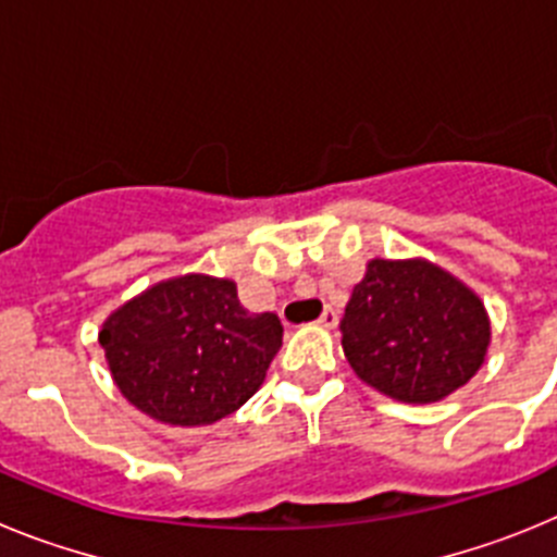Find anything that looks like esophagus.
<instances>
[{"instance_id": "34e87169", "label": "esophagus", "mask_w": 557, "mask_h": 557, "mask_svg": "<svg viewBox=\"0 0 557 557\" xmlns=\"http://www.w3.org/2000/svg\"><path fill=\"white\" fill-rule=\"evenodd\" d=\"M318 323H321V326H326V329L337 326V309H332V307L323 309V314L318 318Z\"/></svg>"}]
</instances>
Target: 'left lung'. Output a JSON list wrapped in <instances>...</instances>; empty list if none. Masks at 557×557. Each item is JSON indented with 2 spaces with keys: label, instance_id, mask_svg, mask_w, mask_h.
Masks as SVG:
<instances>
[{
  "label": "left lung",
  "instance_id": "obj_1",
  "mask_svg": "<svg viewBox=\"0 0 557 557\" xmlns=\"http://www.w3.org/2000/svg\"><path fill=\"white\" fill-rule=\"evenodd\" d=\"M362 382L407 405H430L480 371L491 326L482 301L424 259H373L339 321Z\"/></svg>",
  "mask_w": 557,
  "mask_h": 557
}]
</instances>
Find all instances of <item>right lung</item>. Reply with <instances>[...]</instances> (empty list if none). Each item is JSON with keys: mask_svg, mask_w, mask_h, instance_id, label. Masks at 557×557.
Segmentation results:
<instances>
[{"mask_svg": "<svg viewBox=\"0 0 557 557\" xmlns=\"http://www.w3.org/2000/svg\"><path fill=\"white\" fill-rule=\"evenodd\" d=\"M282 334L273 312L239 304L228 278L181 275L116 309L100 346L133 407L164 424L200 426L259 391Z\"/></svg>", "mask_w": 557, "mask_h": 557, "instance_id": "right-lung-1", "label": "right lung"}]
</instances>
